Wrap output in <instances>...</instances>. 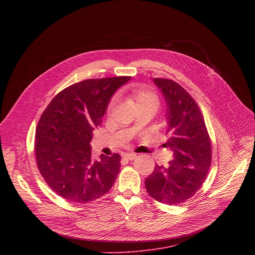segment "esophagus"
Instances as JSON below:
<instances>
[{
	"label": "esophagus",
	"instance_id": "34e87169",
	"mask_svg": "<svg viewBox=\"0 0 255 255\" xmlns=\"http://www.w3.org/2000/svg\"><path fill=\"white\" fill-rule=\"evenodd\" d=\"M123 157L128 159V160H133L136 158V154L135 153H124Z\"/></svg>",
	"mask_w": 255,
	"mask_h": 255
}]
</instances>
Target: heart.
Instances as JSON below:
<instances>
[{"mask_svg": "<svg viewBox=\"0 0 255 255\" xmlns=\"http://www.w3.org/2000/svg\"><path fill=\"white\" fill-rule=\"evenodd\" d=\"M129 97L135 101L137 107L143 106H153L157 108L158 106V97L157 95L150 89L143 86H132L128 89ZM115 104V99H112L109 103L108 110L110 111Z\"/></svg>", "mask_w": 255, "mask_h": 255, "instance_id": "b5f03b06", "label": "heart"}]
</instances>
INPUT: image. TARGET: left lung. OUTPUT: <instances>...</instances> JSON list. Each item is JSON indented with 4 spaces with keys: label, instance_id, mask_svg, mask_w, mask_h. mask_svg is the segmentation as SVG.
<instances>
[{
    "label": "left lung",
    "instance_id": "obj_1",
    "mask_svg": "<svg viewBox=\"0 0 255 255\" xmlns=\"http://www.w3.org/2000/svg\"><path fill=\"white\" fill-rule=\"evenodd\" d=\"M167 105V141L172 151L166 166L155 165L145 188L155 201L176 205L194 197L207 177L212 161L211 139L204 116L192 96L177 83L154 79Z\"/></svg>",
    "mask_w": 255,
    "mask_h": 255
}]
</instances>
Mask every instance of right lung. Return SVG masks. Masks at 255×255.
<instances>
[{
	"instance_id": "add662e5",
	"label": "right lung",
	"mask_w": 255,
	"mask_h": 255,
	"mask_svg": "<svg viewBox=\"0 0 255 255\" xmlns=\"http://www.w3.org/2000/svg\"><path fill=\"white\" fill-rule=\"evenodd\" d=\"M131 77L91 79L58 93L35 133L38 169L49 188L68 202L86 204L111 190L121 156L92 157L93 130L100 126L113 94Z\"/></svg>"
}]
</instances>
